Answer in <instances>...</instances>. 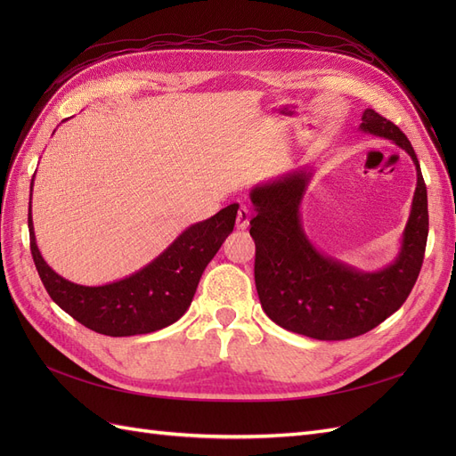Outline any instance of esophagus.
I'll return each instance as SVG.
<instances>
[{"instance_id": "esophagus-1", "label": "esophagus", "mask_w": 456, "mask_h": 456, "mask_svg": "<svg viewBox=\"0 0 456 456\" xmlns=\"http://www.w3.org/2000/svg\"><path fill=\"white\" fill-rule=\"evenodd\" d=\"M249 220H251L249 207H247V205H240L238 218H236V226H238L240 230H245L247 226H249Z\"/></svg>"}]
</instances>
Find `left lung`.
I'll use <instances>...</instances> for the list:
<instances>
[{
	"mask_svg": "<svg viewBox=\"0 0 456 456\" xmlns=\"http://www.w3.org/2000/svg\"><path fill=\"white\" fill-rule=\"evenodd\" d=\"M360 129L394 141L417 167V188L402 247L392 265L362 272L320 253L302 228L300 203L312 169L302 167L251 190L255 283L273 323L317 340H346L380 325L402 308L415 285L428 240V194L415 150L403 131L367 108Z\"/></svg>",
	"mask_w": 456,
	"mask_h": 456,
	"instance_id": "1",
	"label": "left lung"
}]
</instances>
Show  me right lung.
I'll return each mask as SVG.
<instances>
[{"mask_svg":"<svg viewBox=\"0 0 456 456\" xmlns=\"http://www.w3.org/2000/svg\"><path fill=\"white\" fill-rule=\"evenodd\" d=\"M238 207L232 203L203 223L188 226L150 265L127 278L99 287L68 281L44 260L36 243L32 201L28 209L30 249L49 297L76 322L108 337L146 335L184 315L203 270L236 224Z\"/></svg>","mask_w":456,"mask_h":456,"instance_id":"obj_1","label":"right lung"}]
</instances>
